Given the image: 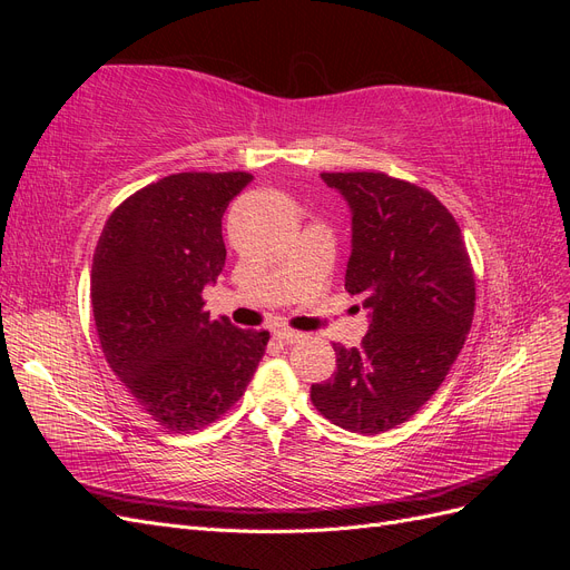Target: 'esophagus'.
<instances>
[{
	"mask_svg": "<svg viewBox=\"0 0 570 570\" xmlns=\"http://www.w3.org/2000/svg\"><path fill=\"white\" fill-rule=\"evenodd\" d=\"M275 337H278L281 342L292 344V342H299L304 335L297 331H289V327H278V331H275Z\"/></svg>",
	"mask_w": 570,
	"mask_h": 570,
	"instance_id": "1",
	"label": "esophagus"
}]
</instances>
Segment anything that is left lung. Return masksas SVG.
Segmentation results:
<instances>
[{"mask_svg":"<svg viewBox=\"0 0 570 570\" xmlns=\"http://www.w3.org/2000/svg\"><path fill=\"white\" fill-rule=\"evenodd\" d=\"M352 212L344 289L364 299L361 347L333 344L337 371L312 385L327 421L377 435L438 392L475 312V281L459 223L428 189L385 174H321Z\"/></svg>","mask_w":570,"mask_h":570,"instance_id":"1","label":"left lung"}]
</instances>
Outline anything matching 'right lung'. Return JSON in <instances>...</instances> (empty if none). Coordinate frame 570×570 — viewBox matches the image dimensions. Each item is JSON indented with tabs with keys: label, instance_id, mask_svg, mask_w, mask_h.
Masks as SVG:
<instances>
[{
	"label": "right lung",
	"instance_id": "right-lung-1",
	"mask_svg": "<svg viewBox=\"0 0 570 570\" xmlns=\"http://www.w3.org/2000/svg\"><path fill=\"white\" fill-rule=\"evenodd\" d=\"M252 178L166 176L118 206L95 249L101 352L132 400L174 433L220 419L245 394L271 337L226 316L212 321L202 299L226 266L220 218Z\"/></svg>",
	"mask_w": 570,
	"mask_h": 570
}]
</instances>
